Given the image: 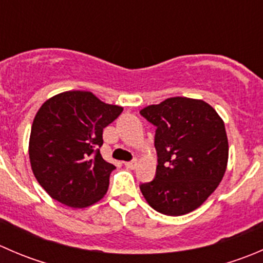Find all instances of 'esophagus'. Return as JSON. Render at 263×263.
I'll list each match as a JSON object with an SVG mask.
<instances>
[{"label": "esophagus", "instance_id": "obj_1", "mask_svg": "<svg viewBox=\"0 0 263 263\" xmlns=\"http://www.w3.org/2000/svg\"><path fill=\"white\" fill-rule=\"evenodd\" d=\"M124 165H126V168H128V169H135L137 166V160L126 161V163H124Z\"/></svg>", "mask_w": 263, "mask_h": 263}]
</instances>
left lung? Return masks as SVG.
<instances>
[{"label": "left lung", "instance_id": "1", "mask_svg": "<svg viewBox=\"0 0 263 263\" xmlns=\"http://www.w3.org/2000/svg\"><path fill=\"white\" fill-rule=\"evenodd\" d=\"M140 115L156 127L158 166L155 178L140 184L145 200L164 215L191 213L224 177L229 153L224 122L203 100L182 97L148 105Z\"/></svg>", "mask_w": 263, "mask_h": 263}]
</instances>
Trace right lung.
Here are the masks:
<instances>
[{"label":"right lung","mask_w":263,"mask_h":263,"mask_svg":"<svg viewBox=\"0 0 263 263\" xmlns=\"http://www.w3.org/2000/svg\"><path fill=\"white\" fill-rule=\"evenodd\" d=\"M123 108L89 91H66L47 100L31 126L29 156L39 184L52 198L86 208L107 193L116 166L102 158L103 128Z\"/></svg>","instance_id":"add662e5"}]
</instances>
